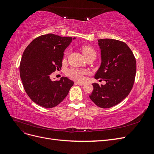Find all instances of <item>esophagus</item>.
Returning <instances> with one entry per match:
<instances>
[{"label": "esophagus", "instance_id": "esophagus-1", "mask_svg": "<svg viewBox=\"0 0 154 154\" xmlns=\"http://www.w3.org/2000/svg\"><path fill=\"white\" fill-rule=\"evenodd\" d=\"M75 84L76 85H80V86H82L85 84V83L83 82H75Z\"/></svg>", "mask_w": 154, "mask_h": 154}]
</instances>
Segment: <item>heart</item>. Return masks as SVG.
<instances>
[{
	"mask_svg": "<svg viewBox=\"0 0 154 154\" xmlns=\"http://www.w3.org/2000/svg\"><path fill=\"white\" fill-rule=\"evenodd\" d=\"M82 51L84 57H86L87 56L91 54H96L95 51L89 45H83L82 48ZM68 54L67 51H66L64 54V58L67 57ZM87 73L85 70L78 69L76 68H72L69 69L67 71V75L73 80L76 81H82L84 78V75Z\"/></svg>",
	"mask_w": 154,
	"mask_h": 154,
	"instance_id": "obj_1",
	"label": "heart"
}]
</instances>
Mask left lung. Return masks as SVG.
Returning a JSON list of instances; mask_svg holds the SVG:
<instances>
[{
	"label": "left lung",
	"instance_id": "left-lung-1",
	"mask_svg": "<svg viewBox=\"0 0 154 154\" xmlns=\"http://www.w3.org/2000/svg\"><path fill=\"white\" fill-rule=\"evenodd\" d=\"M101 63L95 79H103L105 85L92 83L89 96L99 107L110 108L122 101L131 91L136 72V60L132 51L123 42L100 39Z\"/></svg>",
	"mask_w": 154,
	"mask_h": 154
}]
</instances>
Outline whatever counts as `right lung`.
Here are the masks:
<instances>
[{
    "label": "right lung",
    "instance_id": "right-lung-1",
    "mask_svg": "<svg viewBox=\"0 0 154 154\" xmlns=\"http://www.w3.org/2000/svg\"><path fill=\"white\" fill-rule=\"evenodd\" d=\"M74 38L73 39H75ZM72 40L47 34L37 37L27 45L20 63V76L31 100L45 108H53L64 100L74 82L67 77L52 81L50 75L61 69L63 52Z\"/></svg>",
    "mask_w": 154,
    "mask_h": 154
}]
</instances>
